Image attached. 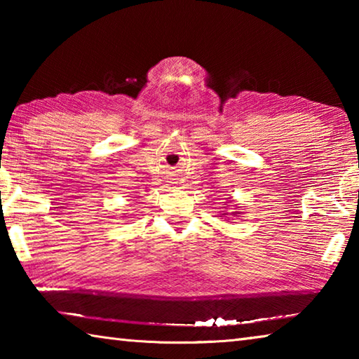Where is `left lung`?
<instances>
[{
    "label": "left lung",
    "instance_id": "left-lung-1",
    "mask_svg": "<svg viewBox=\"0 0 359 359\" xmlns=\"http://www.w3.org/2000/svg\"><path fill=\"white\" fill-rule=\"evenodd\" d=\"M224 205H226V204H224ZM234 208H236V209H234L233 212H231V215H234V217H239L241 212H238V204H236ZM226 209H228V208H226ZM226 215H228V212H224V210H223V214H222L220 217H226Z\"/></svg>",
    "mask_w": 359,
    "mask_h": 359
}]
</instances>
